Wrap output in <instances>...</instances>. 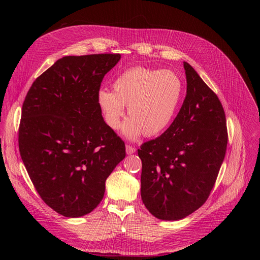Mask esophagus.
<instances>
[{"label":"esophagus","instance_id":"obj_1","mask_svg":"<svg viewBox=\"0 0 260 260\" xmlns=\"http://www.w3.org/2000/svg\"><path fill=\"white\" fill-rule=\"evenodd\" d=\"M125 150H126V153H127V154H133V153L136 152V148H135L134 146L127 144V145L125 146Z\"/></svg>","mask_w":260,"mask_h":260}]
</instances>
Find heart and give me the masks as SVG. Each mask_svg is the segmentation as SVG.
Segmentation results:
<instances>
[{"mask_svg":"<svg viewBox=\"0 0 260 260\" xmlns=\"http://www.w3.org/2000/svg\"><path fill=\"white\" fill-rule=\"evenodd\" d=\"M112 86L113 91L99 90L98 103L107 124L113 129L120 126L127 106L131 118L124 123L123 132L131 139L142 133L146 137L162 133L173 121L184 91L175 72L143 67L121 72Z\"/></svg>","mask_w":260,"mask_h":260,"instance_id":"obj_1","label":"heart"}]
</instances>
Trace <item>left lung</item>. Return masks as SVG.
Masks as SVG:
<instances>
[{"instance_id":"1","label":"left lung","mask_w":260,"mask_h":260,"mask_svg":"<svg viewBox=\"0 0 260 260\" xmlns=\"http://www.w3.org/2000/svg\"><path fill=\"white\" fill-rule=\"evenodd\" d=\"M187 91L170 127L138 149L141 197L154 217L179 220L208 200L223 162L229 135L217 94L184 62Z\"/></svg>"}]
</instances>
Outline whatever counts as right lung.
<instances>
[{
  "label": "right lung",
  "instance_id": "add662e5",
  "mask_svg": "<svg viewBox=\"0 0 260 260\" xmlns=\"http://www.w3.org/2000/svg\"><path fill=\"white\" fill-rule=\"evenodd\" d=\"M119 53L64 56L37 78L22 104L19 152L43 202L64 217L101 203L125 145L104 121L98 92Z\"/></svg>",
  "mask_w": 260,
  "mask_h": 260
}]
</instances>
